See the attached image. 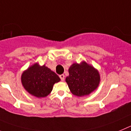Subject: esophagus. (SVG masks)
<instances>
[{"mask_svg":"<svg viewBox=\"0 0 131 131\" xmlns=\"http://www.w3.org/2000/svg\"><path fill=\"white\" fill-rule=\"evenodd\" d=\"M59 77H60V78H61V81H64V74H61V75L59 76Z\"/></svg>","mask_w":131,"mask_h":131,"instance_id":"34e87169","label":"esophagus"}]
</instances>
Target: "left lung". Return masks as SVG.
<instances>
[{"label":"left lung","instance_id":"8db88e82","mask_svg":"<svg viewBox=\"0 0 131 131\" xmlns=\"http://www.w3.org/2000/svg\"><path fill=\"white\" fill-rule=\"evenodd\" d=\"M68 72L69 76L66 78V82L74 95L82 96L89 95L99 84V72L85 62L72 64Z\"/></svg>","mask_w":131,"mask_h":131}]
</instances>
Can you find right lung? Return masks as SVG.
Returning <instances> with one entry per match:
<instances>
[{
    "instance_id": "add662e5",
    "label": "right lung",
    "mask_w": 131,
    "mask_h": 131,
    "mask_svg": "<svg viewBox=\"0 0 131 131\" xmlns=\"http://www.w3.org/2000/svg\"><path fill=\"white\" fill-rule=\"evenodd\" d=\"M61 80L49 68L33 64L22 74L21 82L25 89L36 97H45L52 91L54 83Z\"/></svg>"
}]
</instances>
